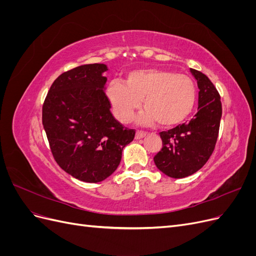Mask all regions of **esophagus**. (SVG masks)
Listing matches in <instances>:
<instances>
[{
	"mask_svg": "<svg viewBox=\"0 0 256 256\" xmlns=\"http://www.w3.org/2000/svg\"><path fill=\"white\" fill-rule=\"evenodd\" d=\"M145 136H146L145 132H140V131H138V132L136 134V140H141V138H143Z\"/></svg>",
	"mask_w": 256,
	"mask_h": 256,
	"instance_id": "1",
	"label": "esophagus"
}]
</instances>
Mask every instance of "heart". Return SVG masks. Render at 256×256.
Instances as JSON below:
<instances>
[{"mask_svg":"<svg viewBox=\"0 0 256 256\" xmlns=\"http://www.w3.org/2000/svg\"><path fill=\"white\" fill-rule=\"evenodd\" d=\"M106 96L115 118L128 122L140 108L146 110L138 118L143 126L171 128L187 120L196 102V86L190 76L164 69H138L127 74L126 84L112 81Z\"/></svg>","mask_w":256,"mask_h":256,"instance_id":"b5f03b06","label":"heart"}]
</instances>
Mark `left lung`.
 I'll use <instances>...</instances> for the list:
<instances>
[{
    "instance_id": "left-lung-1",
    "label": "left lung",
    "mask_w": 256,
    "mask_h": 256,
    "mask_svg": "<svg viewBox=\"0 0 256 256\" xmlns=\"http://www.w3.org/2000/svg\"><path fill=\"white\" fill-rule=\"evenodd\" d=\"M190 72L200 90L198 113L187 125L161 132L162 148L154 157L159 171L172 178H184L204 166L214 150L222 116L214 85L200 72L190 68Z\"/></svg>"
}]
</instances>
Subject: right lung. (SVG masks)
Listing matches in <instances>:
<instances>
[{"instance_id":"right-lung-1","label":"right lung","mask_w":256,"mask_h":256,"mask_svg":"<svg viewBox=\"0 0 256 256\" xmlns=\"http://www.w3.org/2000/svg\"><path fill=\"white\" fill-rule=\"evenodd\" d=\"M109 70L88 64L62 74L42 106V125L50 148L64 171L85 182H100L118 168L124 147L134 130L124 128L106 96Z\"/></svg>"}]
</instances>
